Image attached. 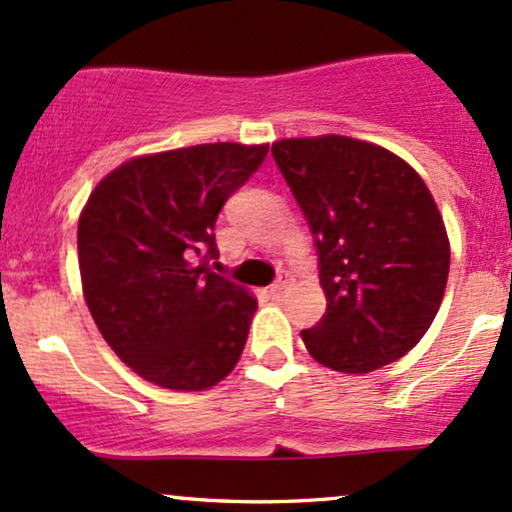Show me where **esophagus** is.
I'll list each match as a JSON object with an SVG mask.
<instances>
[{
	"label": "esophagus",
	"instance_id": "1",
	"mask_svg": "<svg viewBox=\"0 0 512 512\" xmlns=\"http://www.w3.org/2000/svg\"><path fill=\"white\" fill-rule=\"evenodd\" d=\"M286 289H289V279H279L269 286V293H272V298H281L286 293Z\"/></svg>",
	"mask_w": 512,
	"mask_h": 512
}]
</instances>
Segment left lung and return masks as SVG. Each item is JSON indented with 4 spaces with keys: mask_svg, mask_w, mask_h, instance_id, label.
Segmentation results:
<instances>
[{
    "mask_svg": "<svg viewBox=\"0 0 512 512\" xmlns=\"http://www.w3.org/2000/svg\"><path fill=\"white\" fill-rule=\"evenodd\" d=\"M272 156L315 238L327 310L301 337L322 366L370 373L431 327L450 243L426 182L409 163L358 139H281Z\"/></svg>",
    "mask_w": 512,
    "mask_h": 512,
    "instance_id": "8db88e82",
    "label": "left lung"
}]
</instances>
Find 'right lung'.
I'll use <instances>...</instances> for the list:
<instances>
[{
  "label": "right lung",
  "mask_w": 512,
  "mask_h": 512,
  "mask_svg": "<svg viewBox=\"0 0 512 512\" xmlns=\"http://www.w3.org/2000/svg\"><path fill=\"white\" fill-rule=\"evenodd\" d=\"M267 149L221 142L132 158L88 197L76 233L86 305L149 383L207 390L236 368L257 301L207 262L219 257V211Z\"/></svg>",
  "instance_id": "obj_1"
}]
</instances>
